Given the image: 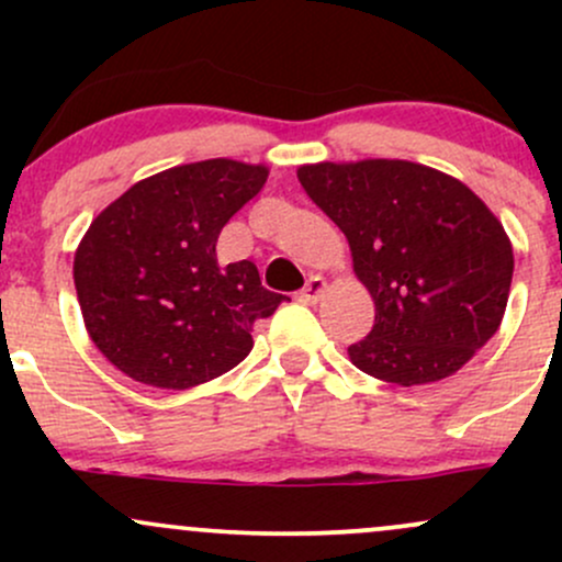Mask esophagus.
<instances>
[{
    "instance_id": "obj_1",
    "label": "esophagus",
    "mask_w": 562,
    "mask_h": 562,
    "mask_svg": "<svg viewBox=\"0 0 562 562\" xmlns=\"http://www.w3.org/2000/svg\"><path fill=\"white\" fill-rule=\"evenodd\" d=\"M325 290H327V280L325 277H319V274H312L306 280V285L301 288V293H299V301H303V303H317L322 295H325Z\"/></svg>"
}]
</instances>
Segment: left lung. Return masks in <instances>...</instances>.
Returning <instances> with one entry per match:
<instances>
[{"label": "left lung", "instance_id": "obj_1", "mask_svg": "<svg viewBox=\"0 0 562 562\" xmlns=\"http://www.w3.org/2000/svg\"><path fill=\"white\" fill-rule=\"evenodd\" d=\"M306 195L344 232L375 325L348 359L409 385L454 375L502 325L513 243L488 205L449 173L412 160L299 166Z\"/></svg>", "mask_w": 562, "mask_h": 562}]
</instances>
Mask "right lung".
Here are the masks:
<instances>
[{
    "mask_svg": "<svg viewBox=\"0 0 562 562\" xmlns=\"http://www.w3.org/2000/svg\"><path fill=\"white\" fill-rule=\"evenodd\" d=\"M267 166L182 164L132 184L89 224L74 256L83 327L124 375L184 391L237 367L256 319L285 295L254 261L222 267L218 232L261 192Z\"/></svg>",
    "mask_w": 562,
    "mask_h": 562,
    "instance_id": "add662e5",
    "label": "right lung"
}]
</instances>
